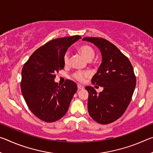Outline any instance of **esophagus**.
I'll list each match as a JSON object with an SVG mask.
<instances>
[{
    "instance_id": "esophagus-1",
    "label": "esophagus",
    "mask_w": 153,
    "mask_h": 153,
    "mask_svg": "<svg viewBox=\"0 0 153 153\" xmlns=\"http://www.w3.org/2000/svg\"><path fill=\"white\" fill-rule=\"evenodd\" d=\"M77 88H78V90H82L84 88V87L80 84H77Z\"/></svg>"
}]
</instances>
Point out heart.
I'll list each match as a JSON object with an SVG mask.
<instances>
[{
    "label": "heart",
    "mask_w": 153,
    "mask_h": 153,
    "mask_svg": "<svg viewBox=\"0 0 153 153\" xmlns=\"http://www.w3.org/2000/svg\"><path fill=\"white\" fill-rule=\"evenodd\" d=\"M79 52L82 55L84 56L86 60L88 61H91L92 59L94 57L95 53L94 49L91 46L88 45H84L79 48ZM69 59H70V55H69V52H66L63 56V61L65 65H68L69 63ZM89 76V73L88 72H82L77 71L73 74V78L78 82H84L85 81V78Z\"/></svg>",
    "instance_id": "b5f03b06"
}]
</instances>
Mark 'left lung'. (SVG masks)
Instances as JSON below:
<instances>
[{"label":"left lung","mask_w":153,"mask_h":153,"mask_svg":"<svg viewBox=\"0 0 153 153\" xmlns=\"http://www.w3.org/2000/svg\"><path fill=\"white\" fill-rule=\"evenodd\" d=\"M99 49L101 64L92 78L93 84L103 87L98 93L94 88L86 86L88 92V110L97 122L108 124L118 120L131 101L136 84L130 61L117 47L101 38L85 37Z\"/></svg>","instance_id":"8db88e82"}]
</instances>
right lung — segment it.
<instances>
[{
    "label": "right lung",
    "mask_w": 153,
    "mask_h": 153,
    "mask_svg": "<svg viewBox=\"0 0 153 153\" xmlns=\"http://www.w3.org/2000/svg\"><path fill=\"white\" fill-rule=\"evenodd\" d=\"M80 36L57 38L41 46L23 67L21 88L25 101L34 115L46 122L60 120L68 110L77 87L71 80L61 86L55 74L65 67L63 56Z\"/></svg>",
    "instance_id": "add662e5"
}]
</instances>
